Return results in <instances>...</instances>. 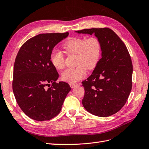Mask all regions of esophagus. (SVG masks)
<instances>
[{"label":"esophagus","instance_id":"34e87169","mask_svg":"<svg viewBox=\"0 0 149 149\" xmlns=\"http://www.w3.org/2000/svg\"><path fill=\"white\" fill-rule=\"evenodd\" d=\"M70 85V87H71V88H74V87H76V86H78V84H73V83H71Z\"/></svg>","mask_w":149,"mask_h":149}]
</instances>
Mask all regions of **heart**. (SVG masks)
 <instances>
[{"instance_id": "heart-1", "label": "heart", "mask_w": 149, "mask_h": 149, "mask_svg": "<svg viewBox=\"0 0 149 149\" xmlns=\"http://www.w3.org/2000/svg\"><path fill=\"white\" fill-rule=\"evenodd\" d=\"M63 48L70 53L77 55V65L74 68L63 71L61 79L66 82L73 83L81 79L86 74V68L95 67L101 55V44L97 38L92 37L86 40L83 38H72L63 44ZM51 61L56 69L63 68L64 58L62 52L54 49L51 53Z\"/></svg>"}]
</instances>
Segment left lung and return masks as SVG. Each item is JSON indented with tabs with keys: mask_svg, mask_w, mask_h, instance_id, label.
<instances>
[{
	"mask_svg": "<svg viewBox=\"0 0 149 149\" xmlns=\"http://www.w3.org/2000/svg\"><path fill=\"white\" fill-rule=\"evenodd\" d=\"M76 33L94 34L101 44V58L91 76L83 81L82 103L89 113L108 117L121 109L132 89V65L127 47L113 30L90 29Z\"/></svg>",
	"mask_w": 149,
	"mask_h": 149,
	"instance_id": "8db88e82",
	"label": "left lung"
}]
</instances>
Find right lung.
<instances>
[{
	"label": "right lung",
	"mask_w": 149,
	"mask_h": 149,
	"mask_svg": "<svg viewBox=\"0 0 149 149\" xmlns=\"http://www.w3.org/2000/svg\"><path fill=\"white\" fill-rule=\"evenodd\" d=\"M68 35V32L39 34L27 40L17 53L13 92L20 109L33 120L55 118L71 91L68 83H56L59 74L50 60L53 48Z\"/></svg>",
	"instance_id": "add662e5"
}]
</instances>
